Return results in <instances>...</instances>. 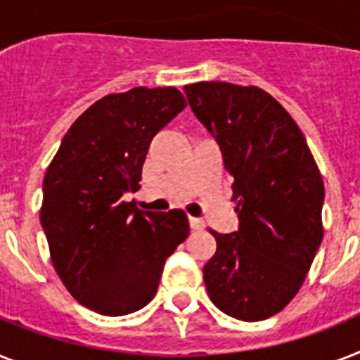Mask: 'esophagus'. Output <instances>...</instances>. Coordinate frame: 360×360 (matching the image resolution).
<instances>
[{
    "label": "esophagus",
    "instance_id": "obj_1",
    "mask_svg": "<svg viewBox=\"0 0 360 360\" xmlns=\"http://www.w3.org/2000/svg\"><path fill=\"white\" fill-rule=\"evenodd\" d=\"M188 224H191L192 230H203V228H205V224H203V220L194 219V217H191V219H188Z\"/></svg>",
    "mask_w": 360,
    "mask_h": 360
}]
</instances>
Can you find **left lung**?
Listing matches in <instances>:
<instances>
[{"mask_svg": "<svg viewBox=\"0 0 360 360\" xmlns=\"http://www.w3.org/2000/svg\"><path fill=\"white\" fill-rule=\"evenodd\" d=\"M192 112L213 134L233 177L239 230L217 233L203 265L214 307L262 321L301 290L323 239L325 186L301 129L256 86L198 82L185 86Z\"/></svg>", "mask_w": 360, "mask_h": 360, "instance_id": "1", "label": "left lung"}]
</instances>
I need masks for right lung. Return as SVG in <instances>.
I'll list each match as a JSON object with an SVG mask.
<instances>
[{
	"instance_id": "add662e5",
	"label": "right lung",
	"mask_w": 360,
	"mask_h": 360,
	"mask_svg": "<svg viewBox=\"0 0 360 360\" xmlns=\"http://www.w3.org/2000/svg\"><path fill=\"white\" fill-rule=\"evenodd\" d=\"M186 106L177 87L110 93L72 123L42 183L41 224L53 269L76 301L124 316L151 301L164 263L188 236L185 211H140L149 143Z\"/></svg>"
}]
</instances>
